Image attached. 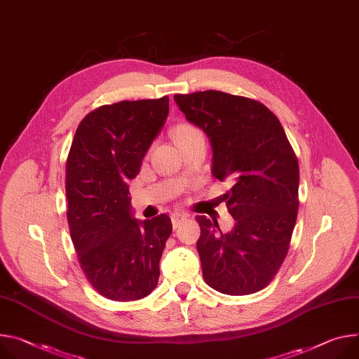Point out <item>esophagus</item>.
Segmentation results:
<instances>
[{"label": "esophagus", "mask_w": 359, "mask_h": 359, "mask_svg": "<svg viewBox=\"0 0 359 359\" xmlns=\"http://www.w3.org/2000/svg\"><path fill=\"white\" fill-rule=\"evenodd\" d=\"M170 217H172L173 227L176 229V227H177L183 220H186V219H187V215H186V213H183V212H173Z\"/></svg>", "instance_id": "34e87169"}]
</instances>
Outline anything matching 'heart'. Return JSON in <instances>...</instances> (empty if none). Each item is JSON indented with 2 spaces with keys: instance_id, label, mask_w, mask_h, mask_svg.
<instances>
[{
  "instance_id": "1",
  "label": "heart",
  "mask_w": 359,
  "mask_h": 359,
  "mask_svg": "<svg viewBox=\"0 0 359 359\" xmlns=\"http://www.w3.org/2000/svg\"><path fill=\"white\" fill-rule=\"evenodd\" d=\"M198 133H201V132H199V130H198L196 127H193V126H190V124L183 123V124H179V126L175 127V130H173V137H175V140H183V139L191 137V136L198 135Z\"/></svg>"
}]
</instances>
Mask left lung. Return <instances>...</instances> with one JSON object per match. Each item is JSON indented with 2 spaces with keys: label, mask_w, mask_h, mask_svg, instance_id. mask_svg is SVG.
I'll return each mask as SVG.
<instances>
[{
  "label": "left lung",
  "mask_w": 359,
  "mask_h": 359,
  "mask_svg": "<svg viewBox=\"0 0 359 359\" xmlns=\"http://www.w3.org/2000/svg\"><path fill=\"white\" fill-rule=\"evenodd\" d=\"M187 121L212 146V175L231 180L224 196L235 223L198 216L196 243L206 283L226 295H250L276 275L298 215L299 166L278 117L262 103L208 90L176 94Z\"/></svg>",
  "instance_id": "obj_1"
}]
</instances>
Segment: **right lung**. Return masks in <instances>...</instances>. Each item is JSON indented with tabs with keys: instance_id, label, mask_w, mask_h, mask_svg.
Returning <instances> with one entry per match:
<instances>
[{
	"instance_id": "right-lung-1",
	"label": "right lung",
	"mask_w": 359,
	"mask_h": 359,
	"mask_svg": "<svg viewBox=\"0 0 359 359\" xmlns=\"http://www.w3.org/2000/svg\"><path fill=\"white\" fill-rule=\"evenodd\" d=\"M169 114V97L120 102L88 113L67 158L72 241L95 290L117 302L137 301L157 286L172 220L135 217L128 184Z\"/></svg>"
}]
</instances>
